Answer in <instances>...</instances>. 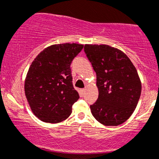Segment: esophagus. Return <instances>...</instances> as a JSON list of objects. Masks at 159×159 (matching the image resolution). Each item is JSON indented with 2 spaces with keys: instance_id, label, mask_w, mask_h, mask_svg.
Returning <instances> with one entry per match:
<instances>
[{
  "instance_id": "1",
  "label": "esophagus",
  "mask_w": 159,
  "mask_h": 159,
  "mask_svg": "<svg viewBox=\"0 0 159 159\" xmlns=\"http://www.w3.org/2000/svg\"><path fill=\"white\" fill-rule=\"evenodd\" d=\"M81 94H82V95H84V94H85V89H81Z\"/></svg>"
}]
</instances>
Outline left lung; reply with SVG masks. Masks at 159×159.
I'll list each match as a JSON object with an SVG mask.
<instances>
[{
	"mask_svg": "<svg viewBox=\"0 0 159 159\" xmlns=\"http://www.w3.org/2000/svg\"><path fill=\"white\" fill-rule=\"evenodd\" d=\"M85 52L97 74L98 99L90 105L94 118L104 126H118L132 115L142 85L130 58L106 44H85Z\"/></svg>",
	"mask_w": 159,
	"mask_h": 159,
	"instance_id": "1",
	"label": "left lung"
}]
</instances>
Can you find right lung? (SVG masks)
I'll return each mask as SVG.
<instances>
[{
	"label": "right lung",
	"mask_w": 159,
	"mask_h": 159,
	"mask_svg": "<svg viewBox=\"0 0 159 159\" xmlns=\"http://www.w3.org/2000/svg\"><path fill=\"white\" fill-rule=\"evenodd\" d=\"M83 47L54 44L31 62L24 81V93L33 114L43 122L57 124L72 113L79 94L73 86L70 64Z\"/></svg>",
	"instance_id": "1"
}]
</instances>
